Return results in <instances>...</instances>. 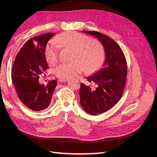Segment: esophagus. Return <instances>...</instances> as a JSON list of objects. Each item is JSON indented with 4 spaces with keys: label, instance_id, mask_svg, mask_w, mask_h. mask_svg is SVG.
I'll list each match as a JSON object with an SVG mask.
<instances>
[{
    "label": "esophagus",
    "instance_id": "34e87169",
    "mask_svg": "<svg viewBox=\"0 0 157 157\" xmlns=\"http://www.w3.org/2000/svg\"><path fill=\"white\" fill-rule=\"evenodd\" d=\"M69 80V79H66V78H60L59 79V82H67Z\"/></svg>",
    "mask_w": 157,
    "mask_h": 157
}]
</instances>
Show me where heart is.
<instances>
[{"label":"heart","instance_id":"b5f03b06","mask_svg":"<svg viewBox=\"0 0 157 157\" xmlns=\"http://www.w3.org/2000/svg\"><path fill=\"white\" fill-rule=\"evenodd\" d=\"M60 44L65 48L74 50L71 63H64L56 68L57 75L61 78L75 77L86 69L87 73H93L102 65L104 52L102 47L90 38L77 33H68L58 39ZM59 47L52 42L47 48V56L52 65L59 61Z\"/></svg>","mask_w":157,"mask_h":157}]
</instances>
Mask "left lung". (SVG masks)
<instances>
[{"label":"left lung","mask_w":157,"mask_h":157,"mask_svg":"<svg viewBox=\"0 0 157 157\" xmlns=\"http://www.w3.org/2000/svg\"><path fill=\"white\" fill-rule=\"evenodd\" d=\"M82 32L96 38L105 53L101 68L87 78L88 84L81 83L79 92L84 110L99 115L111 109L121 98L128 73L126 59L121 47L110 37L98 31Z\"/></svg>","instance_id":"left-lung-1"}]
</instances>
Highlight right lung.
<instances>
[{"instance_id": "obj_1", "label": "right lung", "mask_w": 157, "mask_h": 157, "mask_svg": "<svg viewBox=\"0 0 157 157\" xmlns=\"http://www.w3.org/2000/svg\"><path fill=\"white\" fill-rule=\"evenodd\" d=\"M54 33L35 36L26 42L19 51L12 67V82L20 101L35 111L44 110L51 102L57 80L46 85L39 83L40 76L49 68L46 46Z\"/></svg>"}]
</instances>
